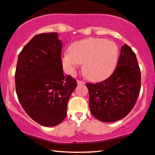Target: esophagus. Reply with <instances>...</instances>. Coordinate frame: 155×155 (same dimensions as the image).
Masks as SVG:
<instances>
[{"instance_id": "esophagus-1", "label": "esophagus", "mask_w": 155, "mask_h": 155, "mask_svg": "<svg viewBox=\"0 0 155 155\" xmlns=\"http://www.w3.org/2000/svg\"><path fill=\"white\" fill-rule=\"evenodd\" d=\"M85 82L84 81H77V84L78 85H82L84 84Z\"/></svg>"}]
</instances>
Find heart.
Listing matches in <instances>:
<instances>
[{"label":"heart","mask_w":155,"mask_h":155,"mask_svg":"<svg viewBox=\"0 0 155 155\" xmlns=\"http://www.w3.org/2000/svg\"><path fill=\"white\" fill-rule=\"evenodd\" d=\"M119 50L116 43L104 38H89L76 41L64 53L62 63L65 71L74 74L80 64L83 72L91 81L110 77L116 68Z\"/></svg>","instance_id":"obj_1"}]
</instances>
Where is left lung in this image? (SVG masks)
I'll use <instances>...</instances> for the list:
<instances>
[{"instance_id":"8db88e82","label":"left lung","mask_w":155,"mask_h":155,"mask_svg":"<svg viewBox=\"0 0 155 155\" xmlns=\"http://www.w3.org/2000/svg\"><path fill=\"white\" fill-rule=\"evenodd\" d=\"M140 80L136 54L124 44L114 73L100 83L86 84L91 114L107 123L123 119L136 104L140 90Z\"/></svg>"}]
</instances>
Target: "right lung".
I'll return each instance as SVG.
<instances>
[{
    "label": "right lung",
    "instance_id": "right-lung-1",
    "mask_svg": "<svg viewBox=\"0 0 155 155\" xmlns=\"http://www.w3.org/2000/svg\"><path fill=\"white\" fill-rule=\"evenodd\" d=\"M58 34L36 35L19 54L15 87L26 113L43 126L60 124L67 116V102L77 81L64 76Z\"/></svg>",
    "mask_w": 155,
    "mask_h": 155
}]
</instances>
